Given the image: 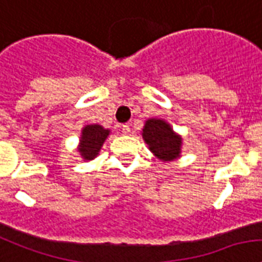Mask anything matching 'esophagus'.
<instances>
[{"label":"esophagus","mask_w":262,"mask_h":262,"mask_svg":"<svg viewBox=\"0 0 262 262\" xmlns=\"http://www.w3.org/2000/svg\"><path fill=\"white\" fill-rule=\"evenodd\" d=\"M121 132H122V135H130V127H129V125H122Z\"/></svg>","instance_id":"esophagus-1"}]
</instances>
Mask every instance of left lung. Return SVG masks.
Wrapping results in <instances>:
<instances>
[{
	"label": "left lung",
	"mask_w": 262,
	"mask_h": 262,
	"mask_svg": "<svg viewBox=\"0 0 262 262\" xmlns=\"http://www.w3.org/2000/svg\"><path fill=\"white\" fill-rule=\"evenodd\" d=\"M142 137L160 160L171 161L179 156L182 138L173 133L165 121L155 118L146 121L142 129Z\"/></svg>",
	"instance_id": "left-lung-1"
}]
</instances>
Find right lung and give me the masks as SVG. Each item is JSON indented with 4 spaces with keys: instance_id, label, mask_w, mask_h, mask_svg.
Returning <instances> with one entry per match:
<instances>
[{
    "instance_id": "add662e5",
    "label": "right lung",
    "mask_w": 262,
    "mask_h": 262,
    "mask_svg": "<svg viewBox=\"0 0 262 262\" xmlns=\"http://www.w3.org/2000/svg\"><path fill=\"white\" fill-rule=\"evenodd\" d=\"M109 136V130H106L99 125H87L82 130L80 137L79 152L86 160H93L101 149L102 144Z\"/></svg>"
}]
</instances>
